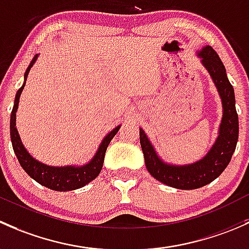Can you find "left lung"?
I'll use <instances>...</instances> for the list:
<instances>
[{
    "instance_id": "left-lung-1",
    "label": "left lung",
    "mask_w": 249,
    "mask_h": 249,
    "mask_svg": "<svg viewBox=\"0 0 249 249\" xmlns=\"http://www.w3.org/2000/svg\"><path fill=\"white\" fill-rule=\"evenodd\" d=\"M202 65L209 71L219 92L223 104V119L219 135L206 156L199 162L176 166L163 163L140 129V145L148 173L166 186L178 189H196L216 180L231 160L239 139V116L235 107V94L228 80L224 65L212 47L207 45L199 53Z\"/></svg>"
}]
</instances>
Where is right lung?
I'll return each instance as SVG.
<instances>
[{
	"label": "right lung",
	"mask_w": 249,
	"mask_h": 249,
	"mask_svg": "<svg viewBox=\"0 0 249 249\" xmlns=\"http://www.w3.org/2000/svg\"><path fill=\"white\" fill-rule=\"evenodd\" d=\"M37 56L38 55H36L32 58L29 68L25 71V80L27 79L30 69L33 66V63L36 62ZM25 84H26V81L24 83V85L20 87L19 91L17 92L14 107H13L12 114H10V139H12L13 150H14L15 155H17L20 165L22 166V169L29 174L33 180L37 181L42 186L53 189V191H74V189H78L86 186L89 182L94 180L99 175V173H101L102 168H103L104 156H106L107 146H109L112 138L119 132L120 125L115 128V129H112L104 138L101 146H99L98 151H97L96 156L93 157V160L89 164H86V165L78 166V168L76 166H61V168H57V166H49L45 165V164H42L40 162H38V160H36L35 158L31 157L30 153L27 152L26 148L22 145L19 137V133H18L17 127H15V112L18 110L20 94H21L22 89H24Z\"/></svg>",
	"instance_id": "right-lung-1"
}]
</instances>
